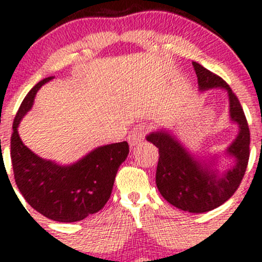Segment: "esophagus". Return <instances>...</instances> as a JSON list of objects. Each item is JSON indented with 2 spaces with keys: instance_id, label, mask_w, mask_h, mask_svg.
<instances>
[{
  "instance_id": "esophagus-1",
  "label": "esophagus",
  "mask_w": 262,
  "mask_h": 262,
  "mask_svg": "<svg viewBox=\"0 0 262 262\" xmlns=\"http://www.w3.org/2000/svg\"><path fill=\"white\" fill-rule=\"evenodd\" d=\"M145 128L141 127V125H137V127L132 129L130 133L128 135V141L129 144H130V146H134L137 145L138 143H140V141L144 139V137H145Z\"/></svg>"
}]
</instances>
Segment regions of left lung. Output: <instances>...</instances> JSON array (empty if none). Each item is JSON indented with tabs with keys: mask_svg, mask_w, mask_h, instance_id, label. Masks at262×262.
<instances>
[{
	"mask_svg": "<svg viewBox=\"0 0 262 262\" xmlns=\"http://www.w3.org/2000/svg\"><path fill=\"white\" fill-rule=\"evenodd\" d=\"M192 65L200 90L222 87L228 91L230 118L239 124V134L227 150L235 158V166L219 177L215 171L194 160L167 132H155L146 140L159 149L156 186L161 196L185 212L204 213L227 202L242 183L250 156V130L242 104L229 85L198 62L193 61Z\"/></svg>",
	"mask_w": 262,
	"mask_h": 262,
	"instance_id": "obj_1",
	"label": "left lung"
}]
</instances>
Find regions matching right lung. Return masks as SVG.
<instances>
[{"instance_id": "1", "label": "right lung", "mask_w": 262, "mask_h": 262, "mask_svg": "<svg viewBox=\"0 0 262 262\" xmlns=\"http://www.w3.org/2000/svg\"><path fill=\"white\" fill-rule=\"evenodd\" d=\"M39 81L20 104L11 137V160L14 181L32 208L60 223H73L97 213L112 193L117 171L129 154L127 141L100 146L70 166H60L32 152L18 135V124L32 108L41 85Z\"/></svg>"}]
</instances>
